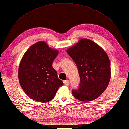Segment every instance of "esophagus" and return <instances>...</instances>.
Masks as SVG:
<instances>
[{
  "mask_svg": "<svg viewBox=\"0 0 129 129\" xmlns=\"http://www.w3.org/2000/svg\"><path fill=\"white\" fill-rule=\"evenodd\" d=\"M63 83H64V84L65 85L68 86V85L70 84V81L68 79H67V80H66V81H64L63 82Z\"/></svg>",
  "mask_w": 129,
  "mask_h": 129,
  "instance_id": "obj_1",
  "label": "esophagus"
}]
</instances>
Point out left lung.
Returning a JSON list of instances; mask_svg holds the SVG:
<instances>
[{
  "label": "left lung",
  "mask_w": 129,
  "mask_h": 129,
  "mask_svg": "<svg viewBox=\"0 0 129 129\" xmlns=\"http://www.w3.org/2000/svg\"><path fill=\"white\" fill-rule=\"evenodd\" d=\"M67 53L75 62L80 77L78 88L72 90L79 101L89 102L98 98L110 79V63L107 53L94 42L83 39Z\"/></svg>",
  "instance_id": "left-lung-1"
}]
</instances>
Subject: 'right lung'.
I'll list each match as a JSON object with an SVG mask.
<instances>
[{
  "mask_svg": "<svg viewBox=\"0 0 129 129\" xmlns=\"http://www.w3.org/2000/svg\"><path fill=\"white\" fill-rule=\"evenodd\" d=\"M58 54V51L52 50L44 41L34 44L24 54L19 67V80L30 98L42 103L49 102L63 85L52 65Z\"/></svg>",
  "mask_w": 129,
  "mask_h": 129,
  "instance_id": "1",
  "label": "right lung"
}]
</instances>
